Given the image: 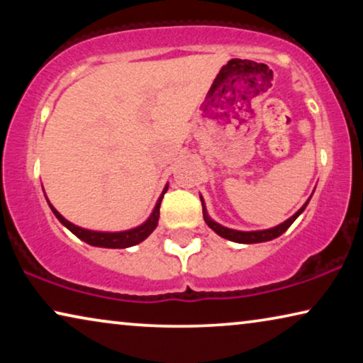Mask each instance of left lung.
I'll return each mask as SVG.
<instances>
[{
    "instance_id": "obj_1",
    "label": "left lung",
    "mask_w": 363,
    "mask_h": 363,
    "mask_svg": "<svg viewBox=\"0 0 363 363\" xmlns=\"http://www.w3.org/2000/svg\"><path fill=\"white\" fill-rule=\"evenodd\" d=\"M307 203L309 200L306 201V205L301 208L299 211L296 213V215H292L289 220H286L284 223H281V225H277L274 228H271V230H262V231H236V230H230V228H225L221 225H218L216 221H213L210 216H208V213L205 210V205H203V200H201V205H203V218H205L206 225L211 228L213 231L216 233V235H220L221 238H226V240L230 241H235V242H245V245H252V242H264V241H271L274 240V238L281 236L282 233H284L287 228H289L292 223L296 221V218L301 215L302 211H304V208L307 206Z\"/></svg>"
}]
</instances>
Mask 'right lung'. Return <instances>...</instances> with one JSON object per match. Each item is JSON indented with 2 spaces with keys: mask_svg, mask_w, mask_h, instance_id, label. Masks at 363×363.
Instances as JSON below:
<instances>
[{
  "mask_svg": "<svg viewBox=\"0 0 363 363\" xmlns=\"http://www.w3.org/2000/svg\"><path fill=\"white\" fill-rule=\"evenodd\" d=\"M167 190H168V186H165V190H163L162 196L158 198L155 210H153L150 218H148V220L143 223V225L133 228V230L121 231V233H101V231L84 230V228H79L76 225H72L71 221H67L66 218L59 215V211L54 210L51 205H49V206H51V210H52L54 215H56L57 220L61 221L69 231H72L74 235L79 238V240L86 241L87 245L99 246V247H130V246L138 245V242H142L157 228L158 216H160V203H162V198L167 193Z\"/></svg>",
  "mask_w": 363,
  "mask_h": 363,
  "instance_id": "1",
  "label": "right lung"
}]
</instances>
